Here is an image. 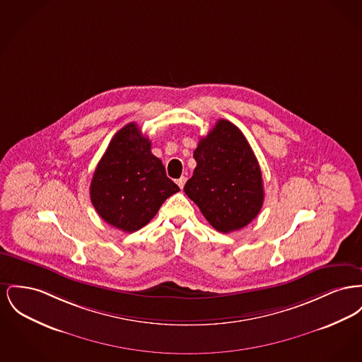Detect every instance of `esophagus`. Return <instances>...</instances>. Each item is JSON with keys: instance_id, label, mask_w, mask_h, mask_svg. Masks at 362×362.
Here are the masks:
<instances>
[{"instance_id": "obj_1", "label": "esophagus", "mask_w": 362, "mask_h": 362, "mask_svg": "<svg viewBox=\"0 0 362 362\" xmlns=\"http://www.w3.org/2000/svg\"><path fill=\"white\" fill-rule=\"evenodd\" d=\"M176 185H177L180 189H183V187H185V185H186V177H185V176H182L180 179H177V180H176Z\"/></svg>"}]
</instances>
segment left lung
I'll list each match as a JSON object with an SVG mask.
<instances>
[{
  "mask_svg": "<svg viewBox=\"0 0 362 362\" xmlns=\"http://www.w3.org/2000/svg\"><path fill=\"white\" fill-rule=\"evenodd\" d=\"M197 167L185 186L213 228L228 234L246 227L264 202L262 175L242 131L220 119L199 139Z\"/></svg>",
  "mask_w": 362,
  "mask_h": 362,
  "instance_id": "1",
  "label": "left lung"
}]
</instances>
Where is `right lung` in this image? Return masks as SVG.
I'll return each mask as SVG.
<instances>
[{
	"instance_id": "right-lung-1",
	"label": "right lung",
	"mask_w": 362,
	"mask_h": 362,
	"mask_svg": "<svg viewBox=\"0 0 362 362\" xmlns=\"http://www.w3.org/2000/svg\"><path fill=\"white\" fill-rule=\"evenodd\" d=\"M151 142L135 123L119 129L90 183V198L107 224L134 233L145 227L179 187L170 180Z\"/></svg>"
}]
</instances>
